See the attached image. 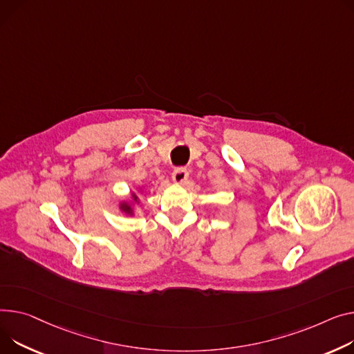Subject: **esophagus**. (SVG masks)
<instances>
[{
  "instance_id": "esophagus-1",
  "label": "esophagus",
  "mask_w": 354,
  "mask_h": 354,
  "mask_svg": "<svg viewBox=\"0 0 354 354\" xmlns=\"http://www.w3.org/2000/svg\"><path fill=\"white\" fill-rule=\"evenodd\" d=\"M187 176H189V171H187L186 168H176L172 172V179L176 183H183L187 179Z\"/></svg>"
}]
</instances>
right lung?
I'll list each match as a JSON object with an SVG mask.
<instances>
[{
    "mask_svg": "<svg viewBox=\"0 0 354 354\" xmlns=\"http://www.w3.org/2000/svg\"><path fill=\"white\" fill-rule=\"evenodd\" d=\"M132 199H133V202H138V196H136L135 194H132ZM120 207H121L122 212H125V214H128V215H132V214H133L132 205L128 203V202H122V203L120 205Z\"/></svg>",
    "mask_w": 354,
    "mask_h": 354,
    "instance_id": "1",
    "label": "right lung"
}]
</instances>
